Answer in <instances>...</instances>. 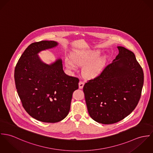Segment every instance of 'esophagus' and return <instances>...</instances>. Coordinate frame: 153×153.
I'll use <instances>...</instances> for the list:
<instances>
[{"instance_id": "1", "label": "esophagus", "mask_w": 153, "mask_h": 153, "mask_svg": "<svg viewBox=\"0 0 153 153\" xmlns=\"http://www.w3.org/2000/svg\"><path fill=\"white\" fill-rule=\"evenodd\" d=\"M84 85H85V82L80 81V82L79 83V88H80V89L83 88Z\"/></svg>"}]
</instances>
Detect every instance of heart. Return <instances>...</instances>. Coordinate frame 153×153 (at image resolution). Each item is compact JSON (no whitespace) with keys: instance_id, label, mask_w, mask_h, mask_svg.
Instances as JSON below:
<instances>
[{"instance_id":"obj_1","label":"heart","mask_w":153,"mask_h":153,"mask_svg":"<svg viewBox=\"0 0 153 153\" xmlns=\"http://www.w3.org/2000/svg\"><path fill=\"white\" fill-rule=\"evenodd\" d=\"M100 53V51H75L71 56L72 59L69 57L65 59L66 66L70 70H76L77 66H85L83 70L85 77L87 79L95 78L100 74L105 65V56H102L97 59Z\"/></svg>"}]
</instances>
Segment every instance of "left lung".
Returning <instances> with one entry per match:
<instances>
[{"label":"left lung","instance_id":"obj_1","mask_svg":"<svg viewBox=\"0 0 153 153\" xmlns=\"http://www.w3.org/2000/svg\"><path fill=\"white\" fill-rule=\"evenodd\" d=\"M102 73L85 83V100L91 119L104 124L117 123L128 116L140 100L144 73L135 54L122 46Z\"/></svg>","mask_w":153,"mask_h":153}]
</instances>
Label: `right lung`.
Listing matches in <instances>:
<instances>
[{"mask_svg": "<svg viewBox=\"0 0 153 153\" xmlns=\"http://www.w3.org/2000/svg\"><path fill=\"white\" fill-rule=\"evenodd\" d=\"M58 43L43 40L33 43L23 52L15 69L17 93L26 112L44 123H56L68 114L72 94L79 80L69 76L59 59L51 65L43 63L40 51L56 47Z\"/></svg>", "mask_w": 153, "mask_h": 153, "instance_id": "right-lung-1", "label": "right lung"}]
</instances>
